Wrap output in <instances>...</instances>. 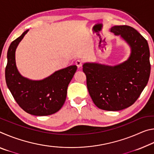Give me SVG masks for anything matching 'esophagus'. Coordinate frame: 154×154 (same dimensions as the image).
<instances>
[{
	"mask_svg": "<svg viewBox=\"0 0 154 154\" xmlns=\"http://www.w3.org/2000/svg\"><path fill=\"white\" fill-rule=\"evenodd\" d=\"M82 64H83V62L82 60H76V62H75V65H76L78 68L82 67Z\"/></svg>",
	"mask_w": 154,
	"mask_h": 154,
	"instance_id": "obj_1",
	"label": "esophagus"
}]
</instances>
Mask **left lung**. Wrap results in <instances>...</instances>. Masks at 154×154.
I'll return each instance as SVG.
<instances>
[{
    "label": "left lung",
    "mask_w": 154,
    "mask_h": 154,
    "mask_svg": "<svg viewBox=\"0 0 154 154\" xmlns=\"http://www.w3.org/2000/svg\"><path fill=\"white\" fill-rule=\"evenodd\" d=\"M111 32L120 35L131 47L128 60L115 66L85 63L83 71L96 106L106 111H119L133 105L147 84L150 53L147 40L132 27L115 26Z\"/></svg>",
    "instance_id": "1"
}]
</instances>
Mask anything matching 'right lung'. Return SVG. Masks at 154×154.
I'll return each mask as SVG.
<instances>
[{
	"mask_svg": "<svg viewBox=\"0 0 154 154\" xmlns=\"http://www.w3.org/2000/svg\"><path fill=\"white\" fill-rule=\"evenodd\" d=\"M28 31L23 32L9 45L5 80L15 100L23 110L34 116H49L56 113L63 106L68 85L77 67L70 66L41 81H32L22 77L17 69L15 54L18 44Z\"/></svg>",
	"mask_w": 154,
	"mask_h": 154,
	"instance_id": "obj_1",
	"label": "right lung"
}]
</instances>
